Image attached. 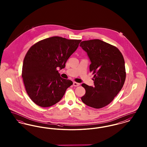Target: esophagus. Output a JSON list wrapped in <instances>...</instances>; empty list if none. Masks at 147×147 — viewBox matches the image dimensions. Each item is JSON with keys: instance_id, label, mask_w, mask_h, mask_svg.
Returning <instances> with one entry per match:
<instances>
[{"instance_id": "esophagus-1", "label": "esophagus", "mask_w": 147, "mask_h": 147, "mask_svg": "<svg viewBox=\"0 0 147 147\" xmlns=\"http://www.w3.org/2000/svg\"><path fill=\"white\" fill-rule=\"evenodd\" d=\"M79 85H80L79 83H77V82H73V86H79Z\"/></svg>"}]
</instances>
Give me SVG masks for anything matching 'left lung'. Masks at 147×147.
Returning a JSON list of instances; mask_svg holds the SVG:
<instances>
[{"instance_id": "obj_1", "label": "left lung", "mask_w": 147, "mask_h": 147, "mask_svg": "<svg viewBox=\"0 0 147 147\" xmlns=\"http://www.w3.org/2000/svg\"><path fill=\"white\" fill-rule=\"evenodd\" d=\"M80 46L88 54L94 74V86L82 84L85 94L81 98L85 105L100 109L109 105L122 89L126 79L125 60L116 47L95 39L84 41Z\"/></svg>"}]
</instances>
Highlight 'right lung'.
Returning <instances> with one entry per match:
<instances>
[{
	"label": "right lung",
	"instance_id": "add662e5",
	"mask_svg": "<svg viewBox=\"0 0 147 147\" xmlns=\"http://www.w3.org/2000/svg\"><path fill=\"white\" fill-rule=\"evenodd\" d=\"M80 42L54 36L36 43L28 49L24 59L22 77L29 97L36 105L47 107L56 104L73 84L61 77L58 69L65 67Z\"/></svg>",
	"mask_w": 147,
	"mask_h": 147
}]
</instances>
